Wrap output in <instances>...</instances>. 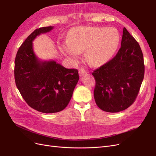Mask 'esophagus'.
Returning a JSON list of instances; mask_svg holds the SVG:
<instances>
[{
	"label": "esophagus",
	"mask_w": 156,
	"mask_h": 156,
	"mask_svg": "<svg viewBox=\"0 0 156 156\" xmlns=\"http://www.w3.org/2000/svg\"><path fill=\"white\" fill-rule=\"evenodd\" d=\"M87 73V71L84 69H83V68H81L79 69V75L80 76H83V75H84V74H86Z\"/></svg>",
	"instance_id": "esophagus-1"
}]
</instances>
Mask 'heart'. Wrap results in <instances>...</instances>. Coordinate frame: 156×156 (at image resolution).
<instances>
[{"instance_id":"obj_1","label":"heart","mask_w":156,"mask_h":156,"mask_svg":"<svg viewBox=\"0 0 156 156\" xmlns=\"http://www.w3.org/2000/svg\"><path fill=\"white\" fill-rule=\"evenodd\" d=\"M120 41L114 28L76 27L71 29L66 40L59 45L62 53L73 62H78L85 51L87 62L94 66L102 65L116 52Z\"/></svg>"}]
</instances>
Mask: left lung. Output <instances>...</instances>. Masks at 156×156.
I'll list each match as a JSON object with an SVG mask.
<instances>
[{"label": "left lung", "mask_w": 156, "mask_h": 156, "mask_svg": "<svg viewBox=\"0 0 156 156\" xmlns=\"http://www.w3.org/2000/svg\"><path fill=\"white\" fill-rule=\"evenodd\" d=\"M144 75L142 51L124 27L121 48L110 61L94 71V96L97 105L108 112H117L133 104Z\"/></svg>", "instance_id": "obj_1"}]
</instances>
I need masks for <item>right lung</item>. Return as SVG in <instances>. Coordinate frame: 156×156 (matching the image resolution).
<instances>
[{"label":"right lung","mask_w":156,"mask_h":156,"mask_svg":"<svg viewBox=\"0 0 156 156\" xmlns=\"http://www.w3.org/2000/svg\"><path fill=\"white\" fill-rule=\"evenodd\" d=\"M53 27L36 29L19 49L14 76L17 88L27 103L44 113L62 111L69 103L79 81L76 69H67L55 60L41 61L34 53L32 41Z\"/></svg>","instance_id":"obj_1"}]
</instances>
